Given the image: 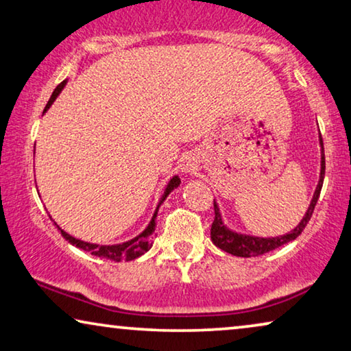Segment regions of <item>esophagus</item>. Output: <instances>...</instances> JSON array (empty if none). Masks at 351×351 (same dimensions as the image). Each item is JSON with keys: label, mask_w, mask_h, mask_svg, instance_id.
<instances>
[{"label": "esophagus", "mask_w": 351, "mask_h": 351, "mask_svg": "<svg viewBox=\"0 0 351 351\" xmlns=\"http://www.w3.org/2000/svg\"><path fill=\"white\" fill-rule=\"evenodd\" d=\"M197 160L193 154H186L180 158V169L185 174H194L197 171Z\"/></svg>", "instance_id": "1"}]
</instances>
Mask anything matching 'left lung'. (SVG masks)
Instances as JSON below:
<instances>
[{"mask_svg":"<svg viewBox=\"0 0 351 351\" xmlns=\"http://www.w3.org/2000/svg\"><path fill=\"white\" fill-rule=\"evenodd\" d=\"M319 144H320V174H319V183H317L314 196L311 199L309 207H307L304 217L295 228L287 232L284 235L278 237H257V235H250L243 234V232H237L234 229L228 228V224L224 223L223 215H221L219 206L217 199H213L215 206V221L212 224V230H210V235H212V241L215 246H218L219 250L229 252L232 256L237 257H251V256H261L269 252L276 247L282 246L289 241L295 240L301 232L304 230L306 224L309 223L312 217V212H314L315 204L319 201L322 186H323V179H325V150H323V141L322 134L319 133Z\"/></svg>","mask_w":351,"mask_h":351,"instance_id":"left-lung-1","label":"left lung"}]
</instances>
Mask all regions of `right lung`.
<instances>
[{
	"label": "right lung",
	"mask_w": 351,
	"mask_h": 351,
	"mask_svg": "<svg viewBox=\"0 0 351 351\" xmlns=\"http://www.w3.org/2000/svg\"><path fill=\"white\" fill-rule=\"evenodd\" d=\"M69 80H64L61 84L56 86V89L53 90V94L50 97V100H48V104L44 110V114L45 112L50 110V106L55 104V100L58 99V95L62 93V89L66 88ZM180 186V177L179 176H172L171 180L168 182V185H166L163 194H161L160 201L157 204V208H155V212L152 215V218H150L147 228H145L141 234H138L136 237H133V239L127 240V241H122V243H116V245H97V243H89V241H83L80 239H75L70 234H67L66 230L59 228V226L55 223V226L58 228V230L61 232V235L66 239L70 245L80 247V250L83 251H88L90 252L93 256L97 257H101V258H108V261H112V262H122V261H134V258H138L139 256H143L145 251H149L150 247H152V237H154V232L155 228H157V215H158V210L161 207V204L166 201V197L169 196V194L176 190V188ZM55 221V219H53Z\"/></svg>",
	"instance_id": "right-lung-1"
}]
</instances>
